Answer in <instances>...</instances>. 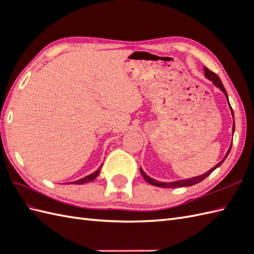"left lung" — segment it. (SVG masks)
<instances>
[{
  "label": "left lung",
  "instance_id": "1",
  "mask_svg": "<svg viewBox=\"0 0 254 254\" xmlns=\"http://www.w3.org/2000/svg\"><path fill=\"white\" fill-rule=\"evenodd\" d=\"M204 75H205V77H206L207 79L212 80V81H213V83L215 84V86L218 87L222 92H224V93H225V94H226V96H227V99H228L227 91H226V89H225V87H224V84H222V82H221L220 78H219L218 76H217V74H216V73H214V72H212V71H211V70H209V68H207V67H204ZM228 102H229V99H228ZM229 106H230V108H231V105H230V103H229ZM231 112H232V114H233V110H232V108H231ZM233 119H234V115H233ZM234 129H235V124H233V132H234ZM231 147H232V145L230 146V148H229V150H228V152H227L226 157L224 158V160L220 161V162H219L216 166L213 167L212 170H210V171L207 172V173H205V174H203V175H201V176H199V177H195V178H191V179L180 180V181L171 182V183H165V182H159V181H157V180H153V179L149 178V177L142 171V168H140V172H141L142 176L144 177V179H145L146 181H147L148 183L152 184V186H155V187H159V188H167V189L182 188V187H190V186H194V184H197V183H199V182H201L202 180H204L207 176H209L212 172H214V170H216V168H217L218 166H220V165H221V163L224 162L225 159L227 158V156L229 155L230 150H231Z\"/></svg>",
  "mask_w": 254,
  "mask_h": 254
}]
</instances>
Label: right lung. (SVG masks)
<instances>
[{
	"mask_svg": "<svg viewBox=\"0 0 254 254\" xmlns=\"http://www.w3.org/2000/svg\"><path fill=\"white\" fill-rule=\"evenodd\" d=\"M102 166H103V165H102ZM99 172H101V167H99L98 170H97L96 172H94L93 174H91V175H89V176H87V177H84V178H82V179H79V180H77V181H74V182H71V183H73V184H83V183L93 181V180L96 178V177L98 176Z\"/></svg>",
	"mask_w": 254,
	"mask_h": 254,
	"instance_id": "add662e5",
	"label": "right lung"
}]
</instances>
